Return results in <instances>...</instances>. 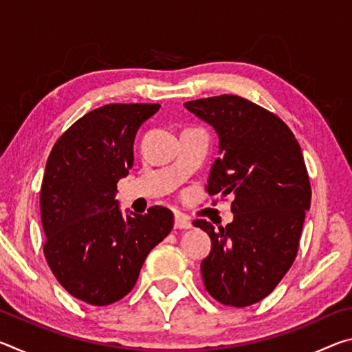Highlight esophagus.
I'll use <instances>...</instances> for the list:
<instances>
[{
    "instance_id": "1",
    "label": "esophagus",
    "mask_w": 352,
    "mask_h": 352,
    "mask_svg": "<svg viewBox=\"0 0 352 352\" xmlns=\"http://www.w3.org/2000/svg\"><path fill=\"white\" fill-rule=\"evenodd\" d=\"M174 226L178 230H189V228H192V223H190V220L186 216H184V214L177 212Z\"/></svg>"
}]
</instances>
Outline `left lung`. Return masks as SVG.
Returning <instances> with one entry per match:
<instances>
[{
  "instance_id": "left-lung-1",
  "label": "left lung",
  "mask_w": 352,
  "mask_h": 352,
  "mask_svg": "<svg viewBox=\"0 0 352 352\" xmlns=\"http://www.w3.org/2000/svg\"><path fill=\"white\" fill-rule=\"evenodd\" d=\"M186 110L216 130L219 158L208 194L234 195L233 222L194 226L211 237L201 278L212 298L245 307L265 298L294 264L311 183L301 147L276 115L234 94L190 100Z\"/></svg>"
}]
</instances>
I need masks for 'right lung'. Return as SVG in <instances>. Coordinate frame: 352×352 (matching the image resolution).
<instances>
[{
  "mask_svg": "<svg viewBox=\"0 0 352 352\" xmlns=\"http://www.w3.org/2000/svg\"><path fill=\"white\" fill-rule=\"evenodd\" d=\"M158 104H109L76 121L52 147L40 190L45 258L68 294L93 306L126 296L151 250L174 226L152 206L122 214L116 184L133 166L138 129Z\"/></svg>",
  "mask_w": 352,
  "mask_h": 352,
  "instance_id": "1",
  "label": "right lung"
}]
</instances>
